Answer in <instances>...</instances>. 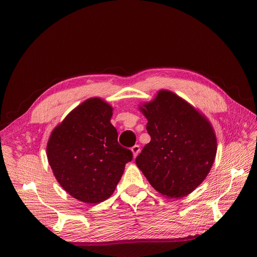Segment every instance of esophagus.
Returning <instances> with one entry per match:
<instances>
[{
  "instance_id": "obj_1",
  "label": "esophagus",
  "mask_w": 257,
  "mask_h": 257,
  "mask_svg": "<svg viewBox=\"0 0 257 257\" xmlns=\"http://www.w3.org/2000/svg\"><path fill=\"white\" fill-rule=\"evenodd\" d=\"M132 152H133L134 157H137V156H138V154L140 153V145H138V144L134 145L133 148H132Z\"/></svg>"
}]
</instances>
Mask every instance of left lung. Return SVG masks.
<instances>
[{
    "label": "left lung",
    "mask_w": 257,
    "mask_h": 257,
    "mask_svg": "<svg viewBox=\"0 0 257 257\" xmlns=\"http://www.w3.org/2000/svg\"><path fill=\"white\" fill-rule=\"evenodd\" d=\"M141 111L151 142L136 158L137 166L157 191L173 199L187 195L214 162L216 138L211 124L169 91L159 92Z\"/></svg>",
    "instance_id": "obj_1"
}]
</instances>
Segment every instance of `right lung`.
Wrapping results in <instances>:
<instances>
[{
  "label": "right lung",
  "mask_w": 257,
  "mask_h": 257,
  "mask_svg": "<svg viewBox=\"0 0 257 257\" xmlns=\"http://www.w3.org/2000/svg\"><path fill=\"white\" fill-rule=\"evenodd\" d=\"M112 106L99 98L82 102L57 125L47 145L53 174L69 194L98 204L111 197L133 160L131 150L118 142L111 123Z\"/></svg>",
  "instance_id": "1"
}]
</instances>
